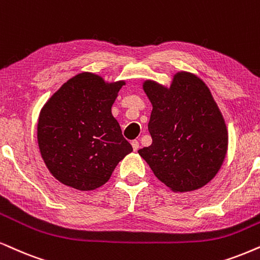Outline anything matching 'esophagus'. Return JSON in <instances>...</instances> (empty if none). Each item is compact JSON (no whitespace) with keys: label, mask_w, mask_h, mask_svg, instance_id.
Returning <instances> with one entry per match:
<instances>
[{"label":"esophagus","mask_w":260,"mask_h":260,"mask_svg":"<svg viewBox=\"0 0 260 260\" xmlns=\"http://www.w3.org/2000/svg\"><path fill=\"white\" fill-rule=\"evenodd\" d=\"M132 146H133V150L137 151L138 149H139V141H138V140H133V141H132Z\"/></svg>","instance_id":"34e87169"}]
</instances>
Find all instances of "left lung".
Returning <instances> with one entry per match:
<instances>
[{"label": "left lung", "instance_id": "8db88e82", "mask_svg": "<svg viewBox=\"0 0 260 260\" xmlns=\"http://www.w3.org/2000/svg\"><path fill=\"white\" fill-rule=\"evenodd\" d=\"M144 91L152 103V144L138 152L175 192L206 185L221 168L228 145L224 120L208 86L182 72L169 88L145 81Z\"/></svg>", "mask_w": 260, "mask_h": 260}]
</instances>
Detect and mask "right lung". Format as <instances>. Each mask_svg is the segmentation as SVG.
Here are the masks:
<instances>
[{"label": "right lung", "instance_id": "obj_1", "mask_svg": "<svg viewBox=\"0 0 260 260\" xmlns=\"http://www.w3.org/2000/svg\"><path fill=\"white\" fill-rule=\"evenodd\" d=\"M123 85L81 73L62 85L43 107L37 127L39 150L48 169L63 185L96 189L133 151L111 115Z\"/></svg>", "mask_w": 260, "mask_h": 260}]
</instances>
